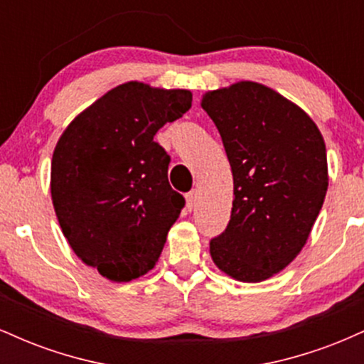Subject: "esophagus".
Segmentation results:
<instances>
[{
  "mask_svg": "<svg viewBox=\"0 0 364 364\" xmlns=\"http://www.w3.org/2000/svg\"><path fill=\"white\" fill-rule=\"evenodd\" d=\"M195 207H196V193H195V191H190V193L186 195V208H188V212L193 210Z\"/></svg>",
  "mask_w": 364,
  "mask_h": 364,
  "instance_id": "esophagus-1",
  "label": "esophagus"
}]
</instances>
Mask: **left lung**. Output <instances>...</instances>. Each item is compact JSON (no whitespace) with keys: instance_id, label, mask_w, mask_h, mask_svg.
Returning a JSON list of instances; mask_svg holds the SVG:
<instances>
[{"instance_id":"1","label":"left lung","mask_w":364,"mask_h":364,"mask_svg":"<svg viewBox=\"0 0 364 364\" xmlns=\"http://www.w3.org/2000/svg\"><path fill=\"white\" fill-rule=\"evenodd\" d=\"M200 104L219 129L235 181L231 219L210 241V257L236 281H267L298 257L323 205V136L298 104L258 82L208 90Z\"/></svg>"}]
</instances>
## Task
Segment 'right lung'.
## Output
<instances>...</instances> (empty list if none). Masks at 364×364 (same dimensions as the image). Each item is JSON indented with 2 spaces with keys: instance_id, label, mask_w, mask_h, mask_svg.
Masks as SVG:
<instances>
[{
  "instance_id": "add662e5",
  "label": "right lung",
  "mask_w": 364,
  "mask_h": 364,
  "mask_svg": "<svg viewBox=\"0 0 364 364\" xmlns=\"http://www.w3.org/2000/svg\"><path fill=\"white\" fill-rule=\"evenodd\" d=\"M190 107V90L121 83L75 116L54 147L51 198L63 235L112 282L156 267L185 205L154 136Z\"/></svg>"
}]
</instances>
